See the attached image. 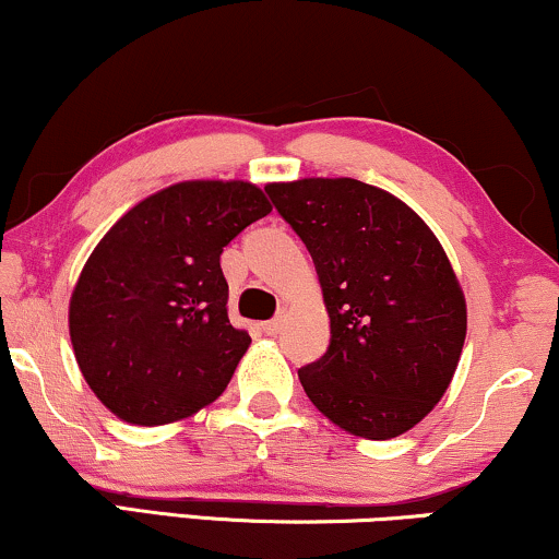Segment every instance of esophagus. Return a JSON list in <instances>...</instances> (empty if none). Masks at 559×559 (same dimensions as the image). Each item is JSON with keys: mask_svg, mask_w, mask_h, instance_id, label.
Here are the masks:
<instances>
[{"mask_svg": "<svg viewBox=\"0 0 559 559\" xmlns=\"http://www.w3.org/2000/svg\"><path fill=\"white\" fill-rule=\"evenodd\" d=\"M282 323H285V313H280V316H277V319L266 321V323H264V326H261V329H264V332H266L269 336H274V334H280Z\"/></svg>", "mask_w": 559, "mask_h": 559, "instance_id": "34e87169", "label": "esophagus"}]
</instances>
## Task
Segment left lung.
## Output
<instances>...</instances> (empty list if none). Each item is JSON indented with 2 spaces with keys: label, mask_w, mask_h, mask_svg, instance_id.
<instances>
[{
  "label": "left lung",
  "mask_w": 559,
  "mask_h": 559,
  "mask_svg": "<svg viewBox=\"0 0 559 559\" xmlns=\"http://www.w3.org/2000/svg\"><path fill=\"white\" fill-rule=\"evenodd\" d=\"M298 233L332 321L326 355L298 370L342 430L389 440L445 394L466 340V300L440 240L402 199L355 178L269 183Z\"/></svg>",
  "instance_id": "obj_1"
}]
</instances>
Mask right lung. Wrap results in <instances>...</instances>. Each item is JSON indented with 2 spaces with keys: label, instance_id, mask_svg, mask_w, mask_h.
I'll list each match as a JSON object with an SVG mask.
<instances>
[{
  "label": "right lung",
  "instance_id": "1",
  "mask_svg": "<svg viewBox=\"0 0 559 559\" xmlns=\"http://www.w3.org/2000/svg\"><path fill=\"white\" fill-rule=\"evenodd\" d=\"M269 212L253 183L183 181L142 199L95 246L69 300V336L116 417L168 425L227 389L251 336L227 319L219 253Z\"/></svg>",
  "mask_w": 559,
  "mask_h": 559
}]
</instances>
